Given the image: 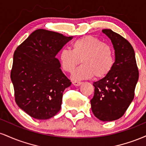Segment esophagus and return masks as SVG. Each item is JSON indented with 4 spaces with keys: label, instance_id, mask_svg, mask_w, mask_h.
<instances>
[{
    "label": "esophagus",
    "instance_id": "obj_1",
    "mask_svg": "<svg viewBox=\"0 0 146 146\" xmlns=\"http://www.w3.org/2000/svg\"><path fill=\"white\" fill-rule=\"evenodd\" d=\"M82 82H73V84L75 85V86H80V85L82 84Z\"/></svg>",
    "mask_w": 146,
    "mask_h": 146
}]
</instances>
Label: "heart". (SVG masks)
I'll return each instance as SVG.
<instances>
[{"mask_svg": "<svg viewBox=\"0 0 146 146\" xmlns=\"http://www.w3.org/2000/svg\"><path fill=\"white\" fill-rule=\"evenodd\" d=\"M58 58L62 68L68 73L74 71L81 62L83 65L75 72V80L88 79L93 75L97 78H103L111 71L115 62L112 46L92 36L75 40L71 50L62 49Z\"/></svg>", "mask_w": 146, "mask_h": 146, "instance_id": "obj_1", "label": "heart"}]
</instances>
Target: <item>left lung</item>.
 Wrapping results in <instances>:
<instances>
[{"label":"left lung","mask_w":146,"mask_h":146,"mask_svg":"<svg viewBox=\"0 0 146 146\" xmlns=\"http://www.w3.org/2000/svg\"><path fill=\"white\" fill-rule=\"evenodd\" d=\"M102 32L112 42L115 60L109 73L93 83L95 92L90 104L97 118L112 121L123 116L133 100L139 71L130 43L111 29H103Z\"/></svg>","instance_id":"8db88e82"}]
</instances>
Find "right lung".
Instances as JSON below:
<instances>
[{"label": "right lung", "mask_w": 146, "mask_h": 146, "mask_svg": "<svg viewBox=\"0 0 146 146\" xmlns=\"http://www.w3.org/2000/svg\"><path fill=\"white\" fill-rule=\"evenodd\" d=\"M72 38L37 29L14 52L11 80L15 100L33 118L48 119L61 109L63 92L71 82L56 56Z\"/></svg>", "instance_id": "add662e5"}]
</instances>
